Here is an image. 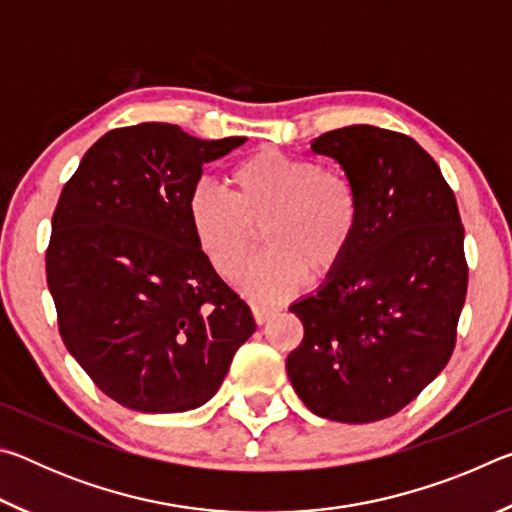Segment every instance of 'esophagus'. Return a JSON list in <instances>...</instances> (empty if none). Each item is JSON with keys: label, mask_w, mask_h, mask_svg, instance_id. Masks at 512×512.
Masks as SVG:
<instances>
[{"label": "esophagus", "mask_w": 512, "mask_h": 512, "mask_svg": "<svg viewBox=\"0 0 512 512\" xmlns=\"http://www.w3.org/2000/svg\"><path fill=\"white\" fill-rule=\"evenodd\" d=\"M250 311H253V318H255L257 325L268 323V320H271L277 314V309L264 307V305H253V307H250Z\"/></svg>", "instance_id": "obj_1"}]
</instances>
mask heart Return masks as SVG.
Wrapping results in <instances>:
<instances>
[{
    "mask_svg": "<svg viewBox=\"0 0 512 512\" xmlns=\"http://www.w3.org/2000/svg\"><path fill=\"white\" fill-rule=\"evenodd\" d=\"M232 198L210 183L187 196V219L201 253L225 280L257 246L264 230L266 253L239 275L246 296L277 302L296 293L311 273L336 275L359 235L361 203L345 176L318 162L277 149H262L230 173Z\"/></svg>",
    "mask_w": 512,
    "mask_h": 512,
    "instance_id": "heart-1",
    "label": "heart"
}]
</instances>
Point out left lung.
<instances>
[{
	"mask_svg": "<svg viewBox=\"0 0 512 512\" xmlns=\"http://www.w3.org/2000/svg\"><path fill=\"white\" fill-rule=\"evenodd\" d=\"M311 151L341 164L361 203L348 262L289 307L305 336L287 357L293 388L320 418H391L440 375L454 352L467 293L454 192L409 135L357 124Z\"/></svg>",
	"mask_w": 512,
	"mask_h": 512,
	"instance_id": "obj_1",
	"label": "left lung"
}]
</instances>
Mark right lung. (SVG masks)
Returning a JSON list of instances; mask_svg holds the SVG:
<instances>
[{
	"label": "right lung",
	"mask_w": 512,
	"mask_h": 512,
	"mask_svg": "<svg viewBox=\"0 0 512 512\" xmlns=\"http://www.w3.org/2000/svg\"><path fill=\"white\" fill-rule=\"evenodd\" d=\"M244 142L198 140L158 121L117 128L92 144L58 198L47 284L60 336L126 409H198L255 332L187 219L203 164Z\"/></svg>",
	"instance_id": "obj_1"
}]
</instances>
